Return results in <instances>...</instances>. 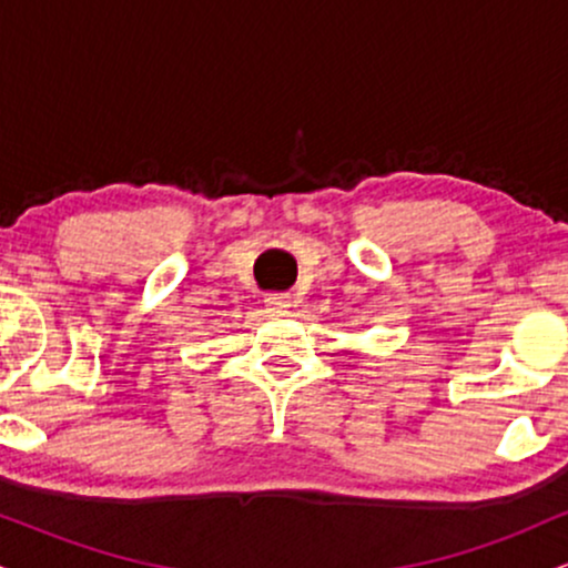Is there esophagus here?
I'll return each mask as SVG.
<instances>
[{
    "mask_svg": "<svg viewBox=\"0 0 568 568\" xmlns=\"http://www.w3.org/2000/svg\"><path fill=\"white\" fill-rule=\"evenodd\" d=\"M264 304L270 306V310L283 312V310H288V306H291V296H288V293H266Z\"/></svg>",
    "mask_w": 568,
    "mask_h": 568,
    "instance_id": "obj_1",
    "label": "esophagus"
}]
</instances>
